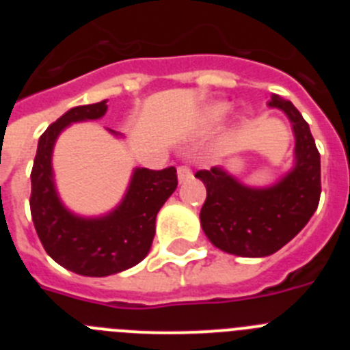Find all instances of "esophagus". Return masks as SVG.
<instances>
[{"mask_svg": "<svg viewBox=\"0 0 350 350\" xmlns=\"http://www.w3.org/2000/svg\"><path fill=\"white\" fill-rule=\"evenodd\" d=\"M178 180L180 182H185V180H189L191 177H193V172H191V168L187 165H180L178 166Z\"/></svg>", "mask_w": 350, "mask_h": 350, "instance_id": "1", "label": "esophagus"}]
</instances>
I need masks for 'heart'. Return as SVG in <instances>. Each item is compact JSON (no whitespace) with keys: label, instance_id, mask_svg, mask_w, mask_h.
I'll list each match as a JSON object with an SVG mask.
<instances>
[{"label":"heart","instance_id":"heart-1","mask_svg":"<svg viewBox=\"0 0 350 350\" xmlns=\"http://www.w3.org/2000/svg\"><path fill=\"white\" fill-rule=\"evenodd\" d=\"M228 110H230V107H228V105H224V103L213 105V107L208 108L206 117H208L210 120H219V119H222L226 113H228Z\"/></svg>","mask_w":350,"mask_h":350}]
</instances>
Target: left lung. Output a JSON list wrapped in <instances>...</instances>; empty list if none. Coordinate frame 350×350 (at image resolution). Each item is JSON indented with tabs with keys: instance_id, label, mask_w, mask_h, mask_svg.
I'll return each mask as SVG.
<instances>
[{
	"instance_id": "8db88e82",
	"label": "left lung",
	"mask_w": 350,
	"mask_h": 350,
	"mask_svg": "<svg viewBox=\"0 0 350 350\" xmlns=\"http://www.w3.org/2000/svg\"><path fill=\"white\" fill-rule=\"evenodd\" d=\"M293 122L296 166L268 189H250L221 168L200 170L194 177L205 184L206 200L200 212L210 242L228 254L265 258L282 249L305 228L321 198V156L307 120L291 101L273 96Z\"/></svg>"
}]
</instances>
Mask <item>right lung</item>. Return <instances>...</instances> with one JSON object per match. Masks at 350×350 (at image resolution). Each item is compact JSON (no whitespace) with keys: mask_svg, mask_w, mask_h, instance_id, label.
<instances>
[{"mask_svg":"<svg viewBox=\"0 0 350 350\" xmlns=\"http://www.w3.org/2000/svg\"><path fill=\"white\" fill-rule=\"evenodd\" d=\"M105 112L107 101L68 110L40 137L31 170V217L43 249L61 267L88 277L119 273L148 254L157 212L178 184L175 166L138 168L122 203L107 217L82 219L68 212L52 182V147L68 124L100 119Z\"/></svg>","mask_w":350,"mask_h":350,"instance_id":"obj_1","label":"right lung"}]
</instances>
